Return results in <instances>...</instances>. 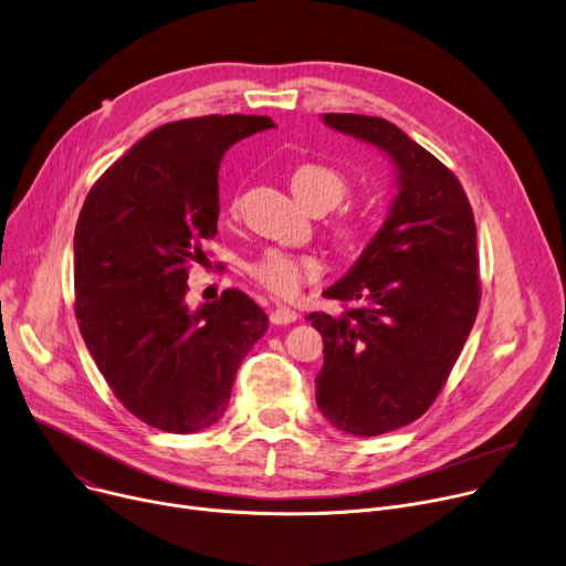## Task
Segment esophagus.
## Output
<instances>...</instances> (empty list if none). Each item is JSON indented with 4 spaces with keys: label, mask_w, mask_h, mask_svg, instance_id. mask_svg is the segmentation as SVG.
<instances>
[{
    "label": "esophagus",
    "mask_w": 566,
    "mask_h": 566,
    "mask_svg": "<svg viewBox=\"0 0 566 566\" xmlns=\"http://www.w3.org/2000/svg\"><path fill=\"white\" fill-rule=\"evenodd\" d=\"M297 318H300V314L295 310H291V307H284V305H280L277 310L271 312V321L275 325H289V323H295Z\"/></svg>",
    "instance_id": "34e87169"
}]
</instances>
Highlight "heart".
<instances>
[{
	"instance_id": "heart-1",
	"label": "heart",
	"mask_w": 566,
	"mask_h": 566,
	"mask_svg": "<svg viewBox=\"0 0 566 566\" xmlns=\"http://www.w3.org/2000/svg\"><path fill=\"white\" fill-rule=\"evenodd\" d=\"M289 184H291L293 196L307 209H316V207L332 209L348 193L346 177L325 164L297 166L291 172ZM232 209H237V205ZM357 232H359V222L355 218H346L342 222V228H338V234L344 239H353L357 237ZM248 273L254 282H259L271 293L291 297L307 282H314L323 273V261L316 254H307V252L295 254V252L271 248L248 263Z\"/></svg>"
}]
</instances>
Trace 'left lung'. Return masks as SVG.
<instances>
[{"instance_id": "8db88e82", "label": "left lung", "mask_w": 566, "mask_h": 566, "mask_svg": "<svg viewBox=\"0 0 566 566\" xmlns=\"http://www.w3.org/2000/svg\"><path fill=\"white\" fill-rule=\"evenodd\" d=\"M323 123L385 153L398 193L353 269L323 291L357 303L307 316L323 336L316 402L346 434L398 430L439 396L480 305L475 220L458 177L385 118L323 113Z\"/></svg>"}]
</instances>
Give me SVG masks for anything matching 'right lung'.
I'll use <instances>...</instances> for the list:
<instances>
[{
  "label": "right lung",
  "instance_id": "right-lung-1",
  "mask_svg": "<svg viewBox=\"0 0 566 566\" xmlns=\"http://www.w3.org/2000/svg\"><path fill=\"white\" fill-rule=\"evenodd\" d=\"M269 116H205L140 138L91 188L74 228V310L104 380L143 423L188 434L228 409L237 370L269 327L239 289L186 305L188 266L218 234V168L273 129Z\"/></svg>",
  "mask_w": 566,
  "mask_h": 566
}]
</instances>
